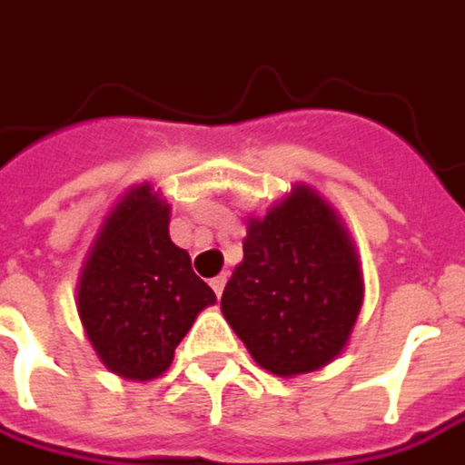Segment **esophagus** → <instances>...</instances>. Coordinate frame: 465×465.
I'll use <instances>...</instances> for the list:
<instances>
[{
  "mask_svg": "<svg viewBox=\"0 0 465 465\" xmlns=\"http://www.w3.org/2000/svg\"><path fill=\"white\" fill-rule=\"evenodd\" d=\"M210 287H213V292L221 297L223 294V287H226V273H221V276H215L213 282H210Z\"/></svg>",
  "mask_w": 465,
  "mask_h": 465,
  "instance_id": "1",
  "label": "esophagus"
}]
</instances>
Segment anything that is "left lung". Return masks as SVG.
<instances>
[{
  "instance_id": "8db88e82",
  "label": "left lung",
  "mask_w": 465,
  "mask_h": 465,
  "mask_svg": "<svg viewBox=\"0 0 465 465\" xmlns=\"http://www.w3.org/2000/svg\"><path fill=\"white\" fill-rule=\"evenodd\" d=\"M242 247L221 311L255 363L276 376L331 363L363 305L358 252L334 207L297 183L250 218Z\"/></svg>"
}]
</instances>
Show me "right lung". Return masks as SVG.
Here are the masks:
<instances>
[{"label":"right lung","mask_w":465,"mask_h":465,"mask_svg":"<svg viewBox=\"0 0 465 465\" xmlns=\"http://www.w3.org/2000/svg\"><path fill=\"white\" fill-rule=\"evenodd\" d=\"M171 207L150 183L110 210L78 276V315L99 361L124 379H157L215 292L168 233Z\"/></svg>","instance_id":"1"}]
</instances>
